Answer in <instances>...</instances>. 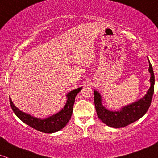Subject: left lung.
<instances>
[{
  "label": "left lung",
  "instance_id": "left-lung-1",
  "mask_svg": "<svg viewBox=\"0 0 158 158\" xmlns=\"http://www.w3.org/2000/svg\"><path fill=\"white\" fill-rule=\"evenodd\" d=\"M149 61V72L150 73V87L147 94L135 102L122 107L118 110H110L102 105V97L100 93L97 90L94 91V105L97 116L103 123L110 127H124L139 120L144 115L151 105L154 94L155 75L150 61Z\"/></svg>",
  "mask_w": 158,
  "mask_h": 158
}]
</instances>
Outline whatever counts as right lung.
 <instances>
[{
    "label": "right lung",
    "mask_w": 158,
    "mask_h": 158,
    "mask_svg": "<svg viewBox=\"0 0 158 158\" xmlns=\"http://www.w3.org/2000/svg\"><path fill=\"white\" fill-rule=\"evenodd\" d=\"M82 89L83 87H80L68 92L66 95L67 102L64 108L56 114L44 118L35 117L28 113L23 112L14 105L11 97H9V101L14 113L22 122L38 131L45 133H53L63 129L67 125L73 114L75 97Z\"/></svg>",
    "instance_id": "add662e5"
}]
</instances>
